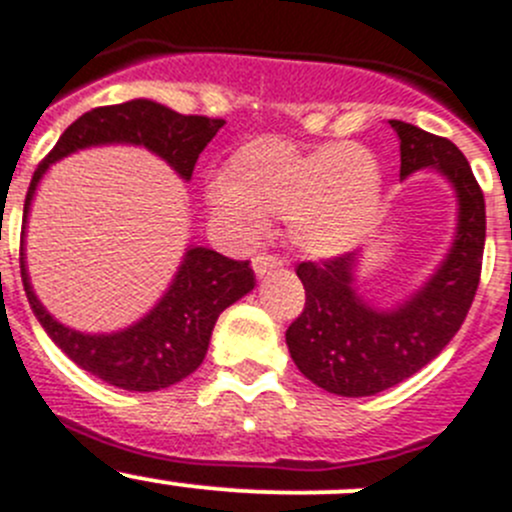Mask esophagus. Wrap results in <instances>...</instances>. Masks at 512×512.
I'll return each instance as SVG.
<instances>
[{"instance_id": "34e87169", "label": "esophagus", "mask_w": 512, "mask_h": 512, "mask_svg": "<svg viewBox=\"0 0 512 512\" xmlns=\"http://www.w3.org/2000/svg\"><path fill=\"white\" fill-rule=\"evenodd\" d=\"M275 267H280V260L278 257H272V255H265V252H262V255H257L255 260H252V270H255V275H265V272H272L275 270Z\"/></svg>"}]
</instances>
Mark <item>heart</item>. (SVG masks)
<instances>
[{
  "mask_svg": "<svg viewBox=\"0 0 512 512\" xmlns=\"http://www.w3.org/2000/svg\"><path fill=\"white\" fill-rule=\"evenodd\" d=\"M214 217L240 240H255L265 217L288 219L293 245L310 257L353 250L374 229L381 207V169L358 143L300 151L262 136L242 143L209 184Z\"/></svg>",
  "mask_w": 512,
  "mask_h": 512,
  "instance_id": "1",
  "label": "heart"
}]
</instances>
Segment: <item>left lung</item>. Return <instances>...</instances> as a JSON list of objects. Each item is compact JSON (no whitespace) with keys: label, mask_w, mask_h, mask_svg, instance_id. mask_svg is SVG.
I'll return each mask as SVG.
<instances>
[{"label":"left lung","mask_w":512,"mask_h":512,"mask_svg":"<svg viewBox=\"0 0 512 512\" xmlns=\"http://www.w3.org/2000/svg\"><path fill=\"white\" fill-rule=\"evenodd\" d=\"M389 123L399 136L401 179L434 169L452 184L457 232L432 278L391 310L356 293V255L295 267L305 308L285 333L288 351L305 379L338 396H374L424 369L460 331L480 285L485 197L470 164L447 138Z\"/></svg>","instance_id":"8db88e82"}]
</instances>
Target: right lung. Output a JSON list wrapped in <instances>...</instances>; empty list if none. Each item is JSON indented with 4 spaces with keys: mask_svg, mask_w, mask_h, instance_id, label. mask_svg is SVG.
<instances>
[{
    "mask_svg": "<svg viewBox=\"0 0 512 512\" xmlns=\"http://www.w3.org/2000/svg\"><path fill=\"white\" fill-rule=\"evenodd\" d=\"M224 126L222 118L181 116L166 105L138 98L83 113L37 166L25 199V227L32 197L50 164L80 148L133 143L154 151L181 179L189 181L199 154ZM22 285L32 313L70 361L105 384L128 391H159L202 366L219 313L255 288L250 262L229 260L209 247L191 245L164 298L141 321L116 333H80L62 326L37 300L25 265V229L19 247Z\"/></svg>",
    "mask_w": 512,
    "mask_h": 512,
    "instance_id": "right-lung-1",
    "label": "right lung"
}]
</instances>
